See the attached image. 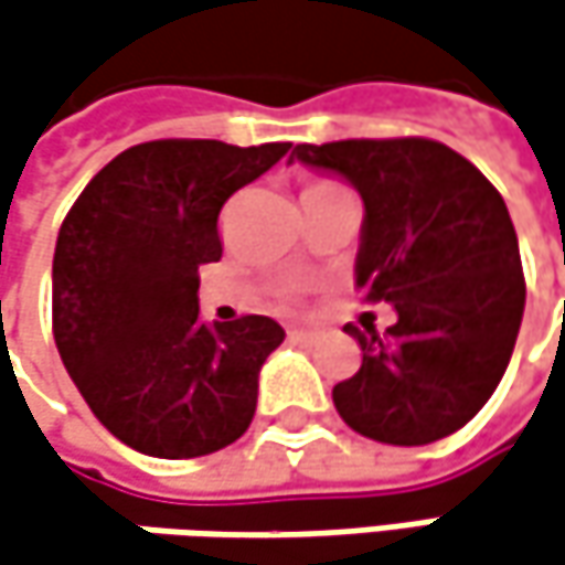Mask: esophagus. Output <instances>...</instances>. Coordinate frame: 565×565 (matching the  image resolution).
<instances>
[{"label":"esophagus","instance_id":"obj_1","mask_svg":"<svg viewBox=\"0 0 565 565\" xmlns=\"http://www.w3.org/2000/svg\"><path fill=\"white\" fill-rule=\"evenodd\" d=\"M287 339L297 342V345H313L319 332H313V329H287Z\"/></svg>","mask_w":565,"mask_h":565}]
</instances>
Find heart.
Segmentation results:
<instances>
[{
  "label": "heart",
  "instance_id": "b5f03b06",
  "mask_svg": "<svg viewBox=\"0 0 565 565\" xmlns=\"http://www.w3.org/2000/svg\"><path fill=\"white\" fill-rule=\"evenodd\" d=\"M326 184L329 182H316V184H310V188H326Z\"/></svg>",
  "mask_w": 565,
  "mask_h": 565
}]
</instances>
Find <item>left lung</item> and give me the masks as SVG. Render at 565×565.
<instances>
[{
  "label": "left lung",
  "instance_id": "1",
  "mask_svg": "<svg viewBox=\"0 0 565 565\" xmlns=\"http://www.w3.org/2000/svg\"><path fill=\"white\" fill-rule=\"evenodd\" d=\"M294 159L358 188L354 284L396 310L383 335L349 326L361 367L335 383V409L383 445L448 438L495 393L521 329L524 271L502 194L425 137L297 143Z\"/></svg>",
  "mask_w": 565,
  "mask_h": 565
}]
</instances>
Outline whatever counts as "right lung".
<instances>
[{
  "label": "right lung",
  "instance_id": "add662e5",
  "mask_svg": "<svg viewBox=\"0 0 565 565\" xmlns=\"http://www.w3.org/2000/svg\"><path fill=\"white\" fill-rule=\"evenodd\" d=\"M290 143L150 140L115 156L70 207L53 252V339L95 418L127 448L188 460L233 445L258 371L284 342L268 316L201 322L198 265L216 216Z\"/></svg>",
  "mask_w": 565,
  "mask_h": 565
}]
</instances>
